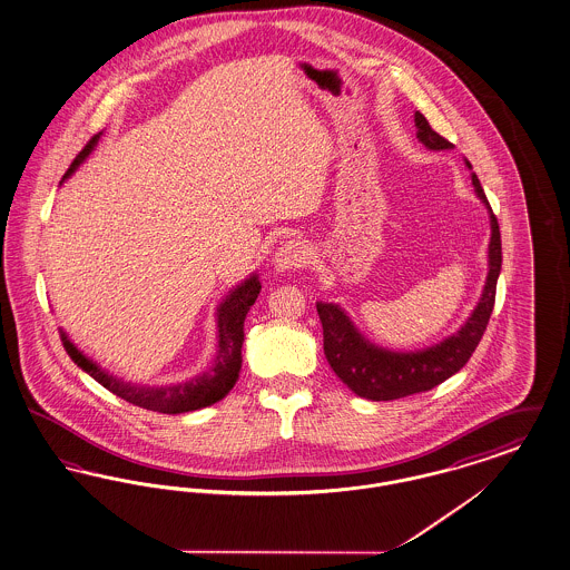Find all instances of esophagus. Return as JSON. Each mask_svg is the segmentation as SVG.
Returning a JSON list of instances; mask_svg holds the SVG:
<instances>
[{
    "label": "esophagus",
    "instance_id": "obj_1",
    "mask_svg": "<svg viewBox=\"0 0 570 570\" xmlns=\"http://www.w3.org/2000/svg\"><path fill=\"white\" fill-rule=\"evenodd\" d=\"M307 248L301 244V242H286L282 244L274 254V269L277 274H288V272H295L305 267L307 263Z\"/></svg>",
    "mask_w": 570,
    "mask_h": 570
}]
</instances>
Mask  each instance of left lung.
<instances>
[{"instance_id":"obj_1","label":"left lung","mask_w":570,"mask_h":570,"mask_svg":"<svg viewBox=\"0 0 570 570\" xmlns=\"http://www.w3.org/2000/svg\"><path fill=\"white\" fill-rule=\"evenodd\" d=\"M415 136L429 150H452L454 144L439 136L429 125L424 115L415 112ZM466 167L471 163L466 160ZM481 204L488 207L490 214V246H488V277L479 303L469 320L455 331L454 335L445 337L441 343L415 352H392L368 342L365 335L354 326V322L335 303L318 301L320 322L324 335V356L331 368L337 373L345 386L354 394L368 401H394L417 392H426L439 386L448 377H452L462 366L469 363L475 352L483 331L488 326L490 314L494 309L497 298V282L501 275V230L499 220L492 207L485 199V193L479 184L475 174H471Z\"/></svg>"}]
</instances>
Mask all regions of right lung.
Returning a JSON list of instances; mask_svg holds the SVG:
<instances>
[{
	"label": "right lung",
	"instance_id": "right-lung-1",
	"mask_svg": "<svg viewBox=\"0 0 570 570\" xmlns=\"http://www.w3.org/2000/svg\"><path fill=\"white\" fill-rule=\"evenodd\" d=\"M99 136L92 137L91 141L82 148V153L69 165L68 174L63 180L87 160L99 141ZM261 293L258 275L252 274L244 279L239 286H235L225 301L216 309V326H218V345H216V358L212 366L202 375H195L180 384H167V386H141L131 384L106 368L92 363L87 354H82L73 342L69 340L68 333L61 328V342L69 354V358L80 366L85 373H89L95 382L108 387L112 394L125 399L127 403H134L144 410L159 411V413H186L197 411L207 405H214L216 401L225 399L230 387L235 386L242 368V345H244V320L250 312L256 296Z\"/></svg>",
	"mask_w": 570,
	"mask_h": 570
}]
</instances>
